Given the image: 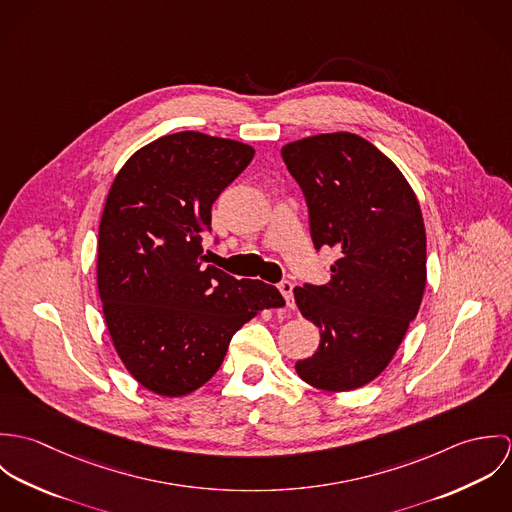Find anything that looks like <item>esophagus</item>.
<instances>
[{
  "label": "esophagus",
  "instance_id": "34e87169",
  "mask_svg": "<svg viewBox=\"0 0 512 512\" xmlns=\"http://www.w3.org/2000/svg\"><path fill=\"white\" fill-rule=\"evenodd\" d=\"M278 290L282 292V295L286 297V303H288V307L293 309L295 307V301H293V284L290 280H282L280 284H278Z\"/></svg>",
  "mask_w": 512,
  "mask_h": 512
}]
</instances>
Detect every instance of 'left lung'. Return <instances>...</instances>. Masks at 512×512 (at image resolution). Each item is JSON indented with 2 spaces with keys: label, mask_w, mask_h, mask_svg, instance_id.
<instances>
[{
  "label": "left lung",
  "mask_w": 512,
  "mask_h": 512,
  "mask_svg": "<svg viewBox=\"0 0 512 512\" xmlns=\"http://www.w3.org/2000/svg\"><path fill=\"white\" fill-rule=\"evenodd\" d=\"M305 195L315 250L339 258L325 286L295 288L301 315L321 329L297 374L331 392L376 378L416 319L426 288V228L398 167L365 138L337 132L282 147Z\"/></svg>",
  "instance_id": "8db88e82"
}]
</instances>
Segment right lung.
Wrapping results in <instances>:
<instances>
[{"instance_id": "right-lung-1", "label": "right lung", "mask_w": 512, "mask_h": 512, "mask_svg": "<svg viewBox=\"0 0 512 512\" xmlns=\"http://www.w3.org/2000/svg\"><path fill=\"white\" fill-rule=\"evenodd\" d=\"M252 157L246 144L179 132L136 151L110 187L98 293L116 353L155 394L201 388L246 321L286 305L278 288L211 266L203 248L213 203Z\"/></svg>"}]
</instances>
